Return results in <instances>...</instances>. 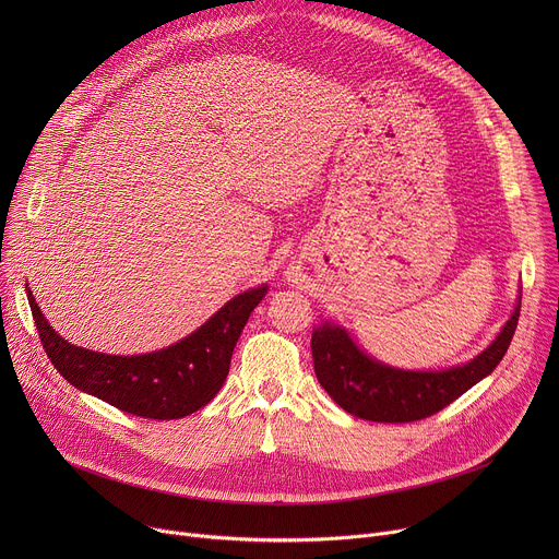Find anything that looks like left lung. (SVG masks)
<instances>
[{"mask_svg": "<svg viewBox=\"0 0 559 559\" xmlns=\"http://www.w3.org/2000/svg\"><path fill=\"white\" fill-rule=\"evenodd\" d=\"M522 292L496 341L464 365L436 371L397 369L362 352L343 325L323 321L311 332L313 371L332 401L371 423H414L451 405L504 358L518 328Z\"/></svg>", "mask_w": 559, "mask_h": 559, "instance_id": "8db88e82", "label": "left lung"}]
</instances>
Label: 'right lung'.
<instances>
[{
    "mask_svg": "<svg viewBox=\"0 0 559 559\" xmlns=\"http://www.w3.org/2000/svg\"><path fill=\"white\" fill-rule=\"evenodd\" d=\"M267 285L236 294L179 343L136 356H112L63 341L46 321L31 287L26 296L55 369L79 391L141 418L177 420L205 407L223 386L231 352Z\"/></svg>",
    "mask_w": 559,
    "mask_h": 559,
    "instance_id": "1",
    "label": "right lung"
}]
</instances>
